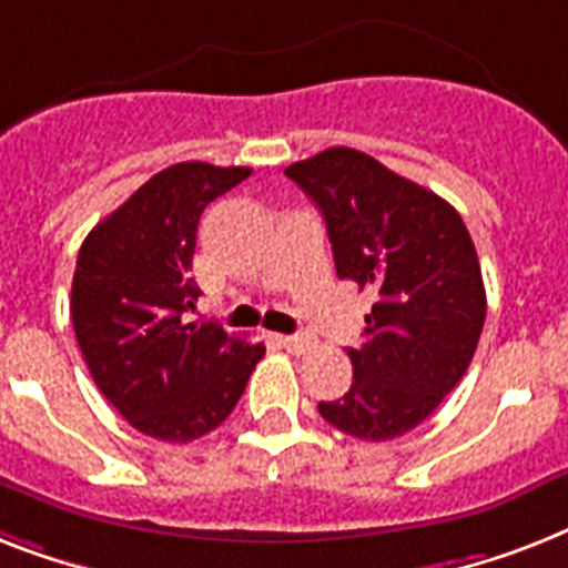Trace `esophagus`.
<instances>
[{"instance_id": "34e87169", "label": "esophagus", "mask_w": 568, "mask_h": 568, "mask_svg": "<svg viewBox=\"0 0 568 568\" xmlns=\"http://www.w3.org/2000/svg\"><path fill=\"white\" fill-rule=\"evenodd\" d=\"M278 343L287 348V352H296V355H302V352H307V348L313 346V339L305 337V334H281Z\"/></svg>"}]
</instances>
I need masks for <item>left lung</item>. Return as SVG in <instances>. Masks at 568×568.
Returning <instances> with one entry per match:
<instances>
[{"label": "left lung", "mask_w": 568, "mask_h": 568, "mask_svg": "<svg viewBox=\"0 0 568 568\" xmlns=\"http://www.w3.org/2000/svg\"><path fill=\"white\" fill-rule=\"evenodd\" d=\"M284 172L325 216L339 278L372 296L363 343L348 348L352 387L320 402L322 419L369 443L402 437L478 348L487 293L475 243L446 199L357 149H325Z\"/></svg>", "instance_id": "left-lung-1"}]
</instances>
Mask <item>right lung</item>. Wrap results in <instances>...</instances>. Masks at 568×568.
Segmentation results:
<instances>
[{
    "mask_svg": "<svg viewBox=\"0 0 568 568\" xmlns=\"http://www.w3.org/2000/svg\"><path fill=\"white\" fill-rule=\"evenodd\" d=\"M252 175L248 166L187 161L152 175L81 243L72 328L102 396L131 428L193 443L229 419L263 357V343L187 322L199 216Z\"/></svg>",
    "mask_w": 568,
    "mask_h": 568,
    "instance_id": "add662e5",
    "label": "right lung"
}]
</instances>
